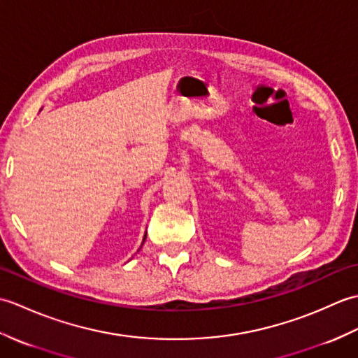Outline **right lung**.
<instances>
[{
    "label": "right lung",
    "instance_id": "add662e5",
    "mask_svg": "<svg viewBox=\"0 0 358 358\" xmlns=\"http://www.w3.org/2000/svg\"><path fill=\"white\" fill-rule=\"evenodd\" d=\"M144 238H146V237H144Z\"/></svg>",
    "mask_w": 358,
    "mask_h": 358
}]
</instances>
